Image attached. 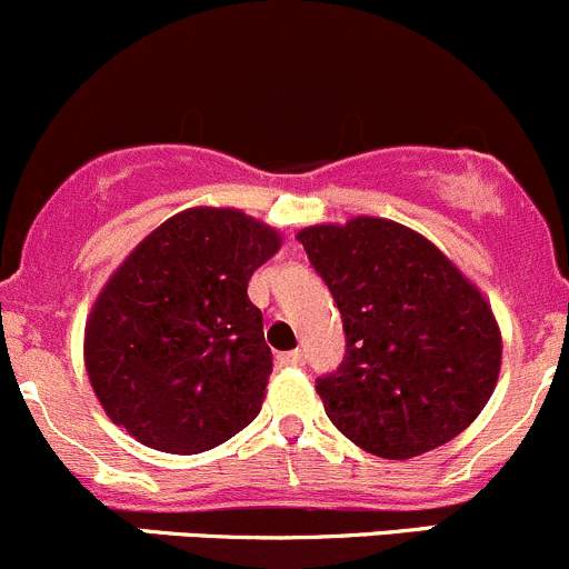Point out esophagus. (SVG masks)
Returning a JSON list of instances; mask_svg holds the SVG:
<instances>
[{
    "label": "esophagus",
    "mask_w": 569,
    "mask_h": 569,
    "mask_svg": "<svg viewBox=\"0 0 569 569\" xmlns=\"http://www.w3.org/2000/svg\"><path fill=\"white\" fill-rule=\"evenodd\" d=\"M280 366H306V352L302 349H295V352L278 355Z\"/></svg>",
    "instance_id": "esophagus-1"
}]
</instances>
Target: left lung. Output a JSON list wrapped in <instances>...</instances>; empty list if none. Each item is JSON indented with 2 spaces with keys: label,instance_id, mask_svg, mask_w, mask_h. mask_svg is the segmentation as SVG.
<instances>
[{
  "label": "left lung",
  "instance_id": "1",
  "mask_svg": "<svg viewBox=\"0 0 569 569\" xmlns=\"http://www.w3.org/2000/svg\"><path fill=\"white\" fill-rule=\"evenodd\" d=\"M336 300L347 352L319 377L327 418L355 446L410 460L481 412L501 369L490 306L429 239L377 217L297 233Z\"/></svg>",
  "mask_w": 569,
  "mask_h": 569
}]
</instances>
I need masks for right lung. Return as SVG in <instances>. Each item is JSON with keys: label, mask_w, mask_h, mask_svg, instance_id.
Segmentation results:
<instances>
[{"label": "right lung", "mask_w": 569, "mask_h": 569, "mask_svg": "<svg viewBox=\"0 0 569 569\" xmlns=\"http://www.w3.org/2000/svg\"><path fill=\"white\" fill-rule=\"evenodd\" d=\"M272 228L233 209L170 217L104 286L84 330L101 407L142 446L200 455L258 416L272 352L248 297Z\"/></svg>", "instance_id": "obj_1"}]
</instances>
